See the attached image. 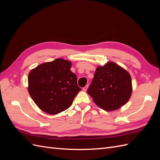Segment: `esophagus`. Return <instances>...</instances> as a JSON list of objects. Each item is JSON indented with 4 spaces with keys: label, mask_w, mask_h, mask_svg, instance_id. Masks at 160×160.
I'll use <instances>...</instances> for the list:
<instances>
[{
    "label": "esophagus",
    "mask_w": 160,
    "mask_h": 160,
    "mask_svg": "<svg viewBox=\"0 0 160 160\" xmlns=\"http://www.w3.org/2000/svg\"><path fill=\"white\" fill-rule=\"evenodd\" d=\"M88 85H86L85 87H84V88H83V90L84 91H86L87 89H88Z\"/></svg>",
    "instance_id": "obj_1"
}]
</instances>
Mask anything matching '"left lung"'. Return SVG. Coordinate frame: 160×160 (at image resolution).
Wrapping results in <instances>:
<instances>
[{
    "label": "left lung",
    "mask_w": 160,
    "mask_h": 160,
    "mask_svg": "<svg viewBox=\"0 0 160 160\" xmlns=\"http://www.w3.org/2000/svg\"><path fill=\"white\" fill-rule=\"evenodd\" d=\"M88 93L101 109L108 111L118 109L132 95V78L122 67L108 62L97 68Z\"/></svg>",
    "instance_id": "left-lung-1"
}]
</instances>
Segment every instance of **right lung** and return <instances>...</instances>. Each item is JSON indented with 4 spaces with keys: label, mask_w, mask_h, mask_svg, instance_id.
<instances>
[{
    "label": "right lung",
    "mask_w": 160,
    "mask_h": 160,
    "mask_svg": "<svg viewBox=\"0 0 160 160\" xmlns=\"http://www.w3.org/2000/svg\"><path fill=\"white\" fill-rule=\"evenodd\" d=\"M71 62L62 59L44 62L32 69L28 91L42 111L55 115L68 109L81 90L77 77L71 71Z\"/></svg>",
    "instance_id": "add662e5"
}]
</instances>
